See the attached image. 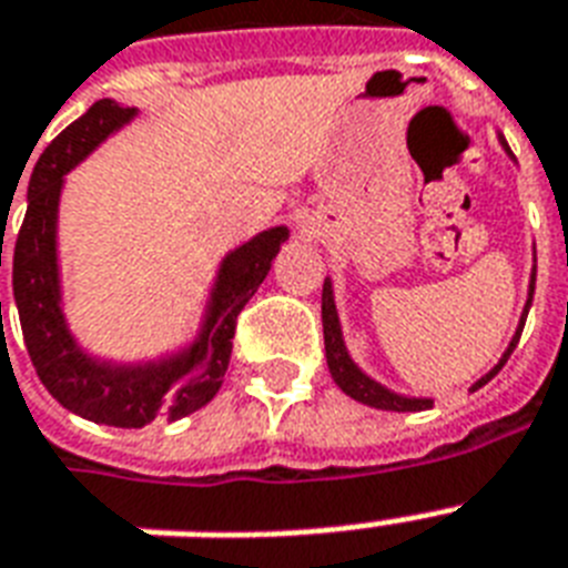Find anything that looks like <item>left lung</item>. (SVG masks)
I'll list each match as a JSON object with an SVG mask.
<instances>
[{"label":"left lung","mask_w":568,"mask_h":568,"mask_svg":"<svg viewBox=\"0 0 568 568\" xmlns=\"http://www.w3.org/2000/svg\"><path fill=\"white\" fill-rule=\"evenodd\" d=\"M507 146V141H501ZM507 153H510V146H507ZM534 288H537V267H534V274H530V297H528V306H525V315H521V324L516 329V336H513L510 347H507V354L501 356V363L495 365L493 372L480 377L471 386V392L480 386H486L495 374L501 372L504 363L510 359V354L516 351L519 345V336H521V327H525V318H528V310H530V301H534ZM321 318H324V347H327V365H329V374L336 379V386L351 395L354 400H363V404L374 406V409H392V413H422V409H430L433 400L430 397H406V395H395V392H388L383 388L379 383H374L372 377H365L359 368L354 365V359L347 356L345 351V342H342V329H338V312H336V303H333V288L329 283H324V294H321Z\"/></svg>","instance_id":"1"}]
</instances>
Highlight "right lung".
Listing matches in <instances>:
<instances>
[{
	"instance_id": "1",
	"label": "right lung",
	"mask_w": 568,
	"mask_h": 568,
	"mask_svg": "<svg viewBox=\"0 0 568 568\" xmlns=\"http://www.w3.org/2000/svg\"><path fill=\"white\" fill-rule=\"evenodd\" d=\"M132 118L135 109L100 100L52 138L31 171L29 205L13 244V301L20 312L22 342L40 383L70 413L111 427H144L153 418L176 422L217 395L230 365L239 312L256 294L280 244L288 239L285 226H274L223 258L205 327L185 354L135 368L93 363L91 356H84L67 333L58 306V194L64 173Z\"/></svg>"
}]
</instances>
